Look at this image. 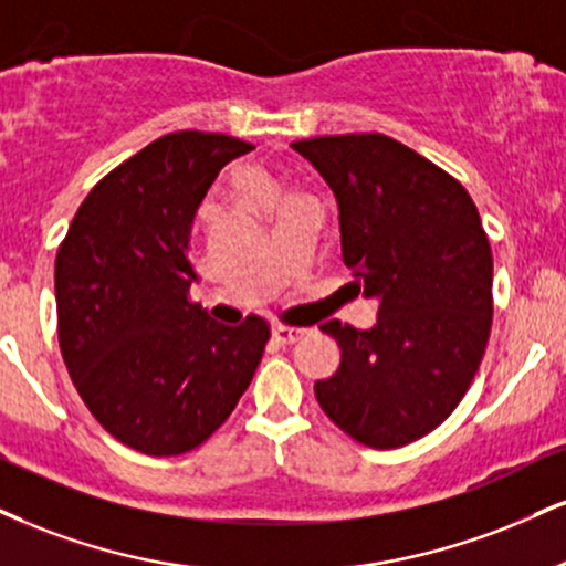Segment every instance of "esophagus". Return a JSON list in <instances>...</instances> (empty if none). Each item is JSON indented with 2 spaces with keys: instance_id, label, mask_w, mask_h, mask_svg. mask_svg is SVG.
<instances>
[{
  "instance_id": "1",
  "label": "esophagus",
  "mask_w": 566,
  "mask_h": 566,
  "mask_svg": "<svg viewBox=\"0 0 566 566\" xmlns=\"http://www.w3.org/2000/svg\"><path fill=\"white\" fill-rule=\"evenodd\" d=\"M271 337H274L279 345H292V343H297V339L305 337V329H297V326L276 324L274 329H271Z\"/></svg>"
}]
</instances>
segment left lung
Listing matches in <instances>:
<instances>
[{"label":"left lung","mask_w":566,"mask_h":566,"mask_svg":"<svg viewBox=\"0 0 566 566\" xmlns=\"http://www.w3.org/2000/svg\"><path fill=\"white\" fill-rule=\"evenodd\" d=\"M339 208L343 261L379 303L371 329L337 318L339 366L318 406L369 448H400L442 424L472 385L493 324V253L478 206L453 176L385 134L292 145Z\"/></svg>","instance_id":"8db88e82"}]
</instances>
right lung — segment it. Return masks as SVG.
<instances>
[{
	"mask_svg": "<svg viewBox=\"0 0 566 566\" xmlns=\"http://www.w3.org/2000/svg\"><path fill=\"white\" fill-rule=\"evenodd\" d=\"M253 145L176 132L120 163L73 216L54 261L57 337L94 419L147 455L206 442L269 343L261 316L218 324L189 303V231L210 184Z\"/></svg>",
	"mask_w": 566,
	"mask_h": 566,
	"instance_id": "obj_1",
	"label": "right lung"
}]
</instances>
